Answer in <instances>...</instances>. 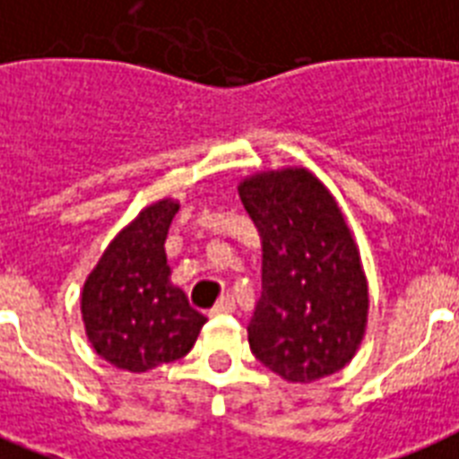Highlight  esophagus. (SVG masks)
Here are the masks:
<instances>
[{
    "mask_svg": "<svg viewBox=\"0 0 459 459\" xmlns=\"http://www.w3.org/2000/svg\"><path fill=\"white\" fill-rule=\"evenodd\" d=\"M234 309H237V305H234V298L232 295H225V298H221V302L211 309V314H232Z\"/></svg>",
    "mask_w": 459,
    "mask_h": 459,
    "instance_id": "1",
    "label": "esophagus"
}]
</instances>
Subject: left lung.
Wrapping results in <instances>:
<instances>
[{
    "label": "left lung",
    "instance_id": "1",
    "mask_svg": "<svg viewBox=\"0 0 459 459\" xmlns=\"http://www.w3.org/2000/svg\"><path fill=\"white\" fill-rule=\"evenodd\" d=\"M238 196L263 238L251 351L290 382L338 373L354 357L368 314L366 276L338 204L305 169L248 178Z\"/></svg>",
    "mask_w": 459,
    "mask_h": 459
}]
</instances>
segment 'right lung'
I'll use <instances>...</instances> for the list:
<instances>
[{"mask_svg":"<svg viewBox=\"0 0 459 459\" xmlns=\"http://www.w3.org/2000/svg\"><path fill=\"white\" fill-rule=\"evenodd\" d=\"M178 204L166 199L145 208L138 221L102 253L84 283L82 316L93 350L131 373L183 359L206 316L169 281L166 234Z\"/></svg>","mask_w":459,"mask_h":459,"instance_id":"1","label":"right lung"}]
</instances>
